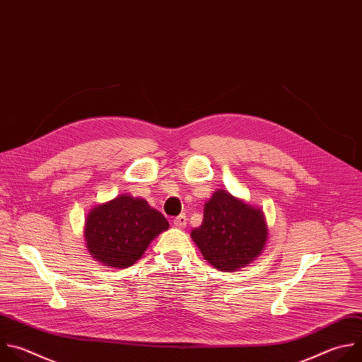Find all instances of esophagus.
<instances>
[{
    "mask_svg": "<svg viewBox=\"0 0 362 362\" xmlns=\"http://www.w3.org/2000/svg\"><path fill=\"white\" fill-rule=\"evenodd\" d=\"M187 221H188L187 215H185V214H181V215H178V216H175V218H174V226H175L177 228H184V227L187 226Z\"/></svg>",
    "mask_w": 362,
    "mask_h": 362,
    "instance_id": "34e87169",
    "label": "esophagus"
}]
</instances>
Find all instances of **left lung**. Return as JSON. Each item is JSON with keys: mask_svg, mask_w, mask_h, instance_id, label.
<instances>
[{"mask_svg": "<svg viewBox=\"0 0 362 362\" xmlns=\"http://www.w3.org/2000/svg\"><path fill=\"white\" fill-rule=\"evenodd\" d=\"M191 238L208 264L231 272L262 252L268 228L259 208L216 189L205 202L202 224L192 230Z\"/></svg>", "mask_w": 362, "mask_h": 362, "instance_id": "8db88e82", "label": "left lung"}]
</instances>
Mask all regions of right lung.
Wrapping results in <instances>:
<instances>
[{
	"instance_id": "right-lung-1",
	"label": "right lung",
	"mask_w": 362,
	"mask_h": 362,
	"mask_svg": "<svg viewBox=\"0 0 362 362\" xmlns=\"http://www.w3.org/2000/svg\"><path fill=\"white\" fill-rule=\"evenodd\" d=\"M168 227L165 216L146 199L122 194L90 211L84 237L94 259L105 267L128 268Z\"/></svg>"
}]
</instances>
